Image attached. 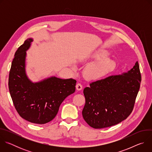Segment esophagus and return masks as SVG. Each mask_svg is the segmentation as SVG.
Segmentation results:
<instances>
[{
	"label": "esophagus",
	"mask_w": 152,
	"mask_h": 152,
	"mask_svg": "<svg viewBox=\"0 0 152 152\" xmlns=\"http://www.w3.org/2000/svg\"><path fill=\"white\" fill-rule=\"evenodd\" d=\"M76 90H81L82 89V84H80V83H78L76 85Z\"/></svg>",
	"instance_id": "obj_1"
}]
</instances>
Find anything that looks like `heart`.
I'll return each instance as SVG.
<instances>
[{"label": "heart", "mask_w": 152, "mask_h": 152, "mask_svg": "<svg viewBox=\"0 0 152 152\" xmlns=\"http://www.w3.org/2000/svg\"><path fill=\"white\" fill-rule=\"evenodd\" d=\"M109 55V52L104 49H99L95 51L91 57L97 60L84 69V76L88 79L96 80L113 72L115 68L116 64L114 60L108 58Z\"/></svg>", "instance_id": "heart-1"}]
</instances>
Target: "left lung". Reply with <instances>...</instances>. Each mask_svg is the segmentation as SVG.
<instances>
[{"mask_svg":"<svg viewBox=\"0 0 152 152\" xmlns=\"http://www.w3.org/2000/svg\"><path fill=\"white\" fill-rule=\"evenodd\" d=\"M141 80L138 61L121 75L93 82L83 90L82 116L89 126L102 129L115 125L131 114Z\"/></svg>","mask_w":152,"mask_h":152,"instance_id":"8db88e82","label":"left lung"}]
</instances>
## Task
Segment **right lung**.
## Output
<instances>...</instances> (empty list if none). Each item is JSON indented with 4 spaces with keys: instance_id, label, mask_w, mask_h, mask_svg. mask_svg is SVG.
Listing matches in <instances>:
<instances>
[{
    "instance_id": "right-lung-1",
    "label": "right lung",
    "mask_w": 152,
    "mask_h": 152,
    "mask_svg": "<svg viewBox=\"0 0 152 152\" xmlns=\"http://www.w3.org/2000/svg\"><path fill=\"white\" fill-rule=\"evenodd\" d=\"M32 41L33 38H28L15 53L8 86L18 114L31 123L42 124L52 120L64 99L75 93L76 80L51 76L32 82L26 72V58Z\"/></svg>"
}]
</instances>
